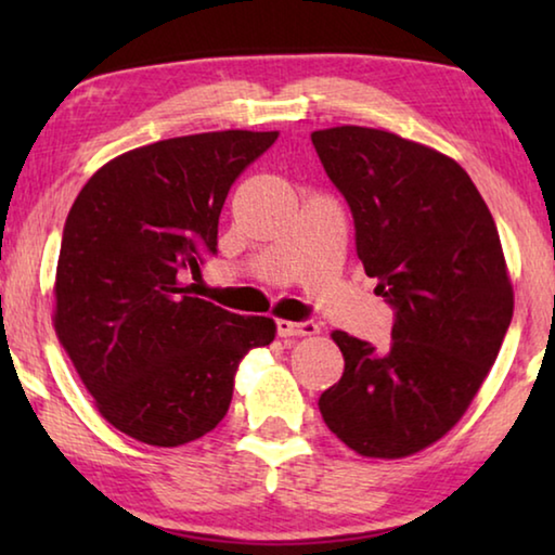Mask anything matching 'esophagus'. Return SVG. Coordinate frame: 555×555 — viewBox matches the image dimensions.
Segmentation results:
<instances>
[{
  "label": "esophagus",
  "mask_w": 555,
  "mask_h": 555,
  "mask_svg": "<svg viewBox=\"0 0 555 555\" xmlns=\"http://www.w3.org/2000/svg\"><path fill=\"white\" fill-rule=\"evenodd\" d=\"M279 337H308L318 333V323L313 321H276Z\"/></svg>",
  "instance_id": "obj_1"
}]
</instances>
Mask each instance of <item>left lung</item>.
Segmentation results:
<instances>
[{"instance_id": "left-lung-1", "label": "left lung", "mask_w": 555, "mask_h": 555, "mask_svg": "<svg viewBox=\"0 0 555 555\" xmlns=\"http://www.w3.org/2000/svg\"><path fill=\"white\" fill-rule=\"evenodd\" d=\"M311 142L352 212L374 294L393 311L384 352L333 333L345 372L318 409L354 453H418L457 424L509 331L500 232L469 176L434 149L367 127L313 131Z\"/></svg>"}]
</instances>
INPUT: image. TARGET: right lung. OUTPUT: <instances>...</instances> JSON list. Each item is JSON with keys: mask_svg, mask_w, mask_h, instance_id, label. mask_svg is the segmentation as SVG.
<instances>
[{"mask_svg": "<svg viewBox=\"0 0 555 555\" xmlns=\"http://www.w3.org/2000/svg\"><path fill=\"white\" fill-rule=\"evenodd\" d=\"M276 137L166 139L102 166L75 198L55 271V333L121 434L162 448L210 434L242 357L274 340L271 318L224 311L183 279L218 255L224 198Z\"/></svg>", "mask_w": 555, "mask_h": 555, "instance_id": "1", "label": "right lung"}]
</instances>
